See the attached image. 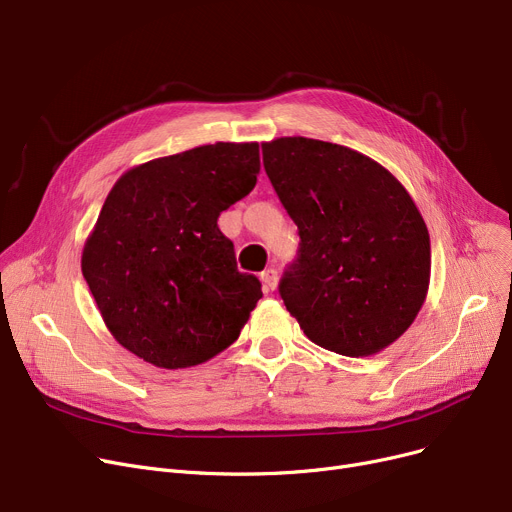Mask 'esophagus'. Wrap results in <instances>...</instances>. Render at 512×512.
<instances>
[{"label":"esophagus","instance_id":"1","mask_svg":"<svg viewBox=\"0 0 512 512\" xmlns=\"http://www.w3.org/2000/svg\"><path fill=\"white\" fill-rule=\"evenodd\" d=\"M261 284H263V290H274L276 288V284H278V272L274 270V267H267V270H263L261 272Z\"/></svg>","mask_w":512,"mask_h":512}]
</instances>
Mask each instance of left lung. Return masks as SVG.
<instances>
[{
  "label": "left lung",
  "instance_id": "obj_1",
  "mask_svg": "<svg viewBox=\"0 0 512 512\" xmlns=\"http://www.w3.org/2000/svg\"><path fill=\"white\" fill-rule=\"evenodd\" d=\"M261 149L301 236L280 280L286 309L328 351H384L415 321L432 270L427 226L407 188L342 145L282 137Z\"/></svg>",
  "mask_w": 512,
  "mask_h": 512
}]
</instances>
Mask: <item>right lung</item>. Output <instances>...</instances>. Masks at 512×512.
<instances>
[{
  "instance_id": "1",
  "label": "right lung",
  "mask_w": 512,
  "mask_h": 512,
  "mask_svg": "<svg viewBox=\"0 0 512 512\" xmlns=\"http://www.w3.org/2000/svg\"><path fill=\"white\" fill-rule=\"evenodd\" d=\"M257 143H215L120 176L83 249L107 330L143 361L182 369L222 353L263 297L218 228L259 174Z\"/></svg>"
}]
</instances>
